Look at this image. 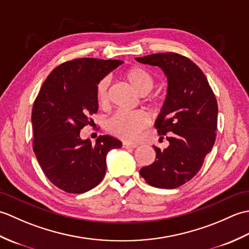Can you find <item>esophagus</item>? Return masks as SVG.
Wrapping results in <instances>:
<instances>
[{
  "label": "esophagus",
  "instance_id": "obj_1",
  "mask_svg": "<svg viewBox=\"0 0 249 249\" xmlns=\"http://www.w3.org/2000/svg\"><path fill=\"white\" fill-rule=\"evenodd\" d=\"M122 146L124 147V149H128V147H131V149H135V147L138 146L137 143H131V142H127V141H123L122 142Z\"/></svg>",
  "mask_w": 249,
  "mask_h": 249
}]
</instances>
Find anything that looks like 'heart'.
<instances>
[{
	"label": "heart",
	"mask_w": 249,
	"mask_h": 249,
	"mask_svg": "<svg viewBox=\"0 0 249 249\" xmlns=\"http://www.w3.org/2000/svg\"><path fill=\"white\" fill-rule=\"evenodd\" d=\"M123 78L140 95L149 94L155 84L152 73L143 67L134 66L123 72ZM109 78H103L96 87V99L100 106L109 100ZM150 123L149 116L143 111H118L107 122V130L121 139L133 141L140 136Z\"/></svg>",
	"instance_id": "obj_1"
}]
</instances>
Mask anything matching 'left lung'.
<instances>
[{"label": "left lung", "mask_w": 249, "mask_h": 249, "mask_svg": "<svg viewBox=\"0 0 249 249\" xmlns=\"http://www.w3.org/2000/svg\"><path fill=\"white\" fill-rule=\"evenodd\" d=\"M136 60L158 66L168 79L167 96L155 122L169 146H154L155 161L141 168L147 184L173 189L192 179L214 145L217 129V102L202 71L188 57L174 52L155 53Z\"/></svg>", "instance_id": "8db88e82"}]
</instances>
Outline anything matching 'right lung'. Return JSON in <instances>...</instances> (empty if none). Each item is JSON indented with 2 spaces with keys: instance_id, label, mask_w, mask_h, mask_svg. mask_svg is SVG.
<instances>
[{
  "instance_id": "obj_1",
  "label": "right lung",
  "mask_w": 249,
  "mask_h": 249,
  "mask_svg": "<svg viewBox=\"0 0 249 249\" xmlns=\"http://www.w3.org/2000/svg\"><path fill=\"white\" fill-rule=\"evenodd\" d=\"M119 60L82 57L63 63L47 77L32 110L33 150L46 177L70 194H82L103 181L106 156L122 142L99 136L96 143L82 140L80 130L91 125L98 103L96 87Z\"/></svg>"
}]
</instances>
